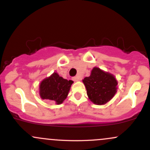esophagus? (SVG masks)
Instances as JSON below:
<instances>
[{
    "label": "esophagus",
    "mask_w": 150,
    "mask_h": 150,
    "mask_svg": "<svg viewBox=\"0 0 150 150\" xmlns=\"http://www.w3.org/2000/svg\"><path fill=\"white\" fill-rule=\"evenodd\" d=\"M72 79H73L74 81H79V80H80V77L79 76H76L72 78Z\"/></svg>",
    "instance_id": "34e87169"
}]
</instances>
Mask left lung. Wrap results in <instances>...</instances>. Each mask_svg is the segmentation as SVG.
Masks as SVG:
<instances>
[{"label":"left lung","instance_id":"1","mask_svg":"<svg viewBox=\"0 0 150 150\" xmlns=\"http://www.w3.org/2000/svg\"><path fill=\"white\" fill-rule=\"evenodd\" d=\"M86 92L93 103L97 105L105 104L117 92V81L114 75L94 67L88 77L83 80Z\"/></svg>","mask_w":150,"mask_h":150}]
</instances>
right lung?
Returning <instances> with one entry per match:
<instances>
[{"label": "right lung", "instance_id": "obj_1", "mask_svg": "<svg viewBox=\"0 0 150 150\" xmlns=\"http://www.w3.org/2000/svg\"><path fill=\"white\" fill-rule=\"evenodd\" d=\"M73 82L71 80L68 81L59 76L57 73L54 72L40 83V96L41 99L49 100L56 104H61L68 96Z\"/></svg>", "mask_w": 150, "mask_h": 150}]
</instances>
